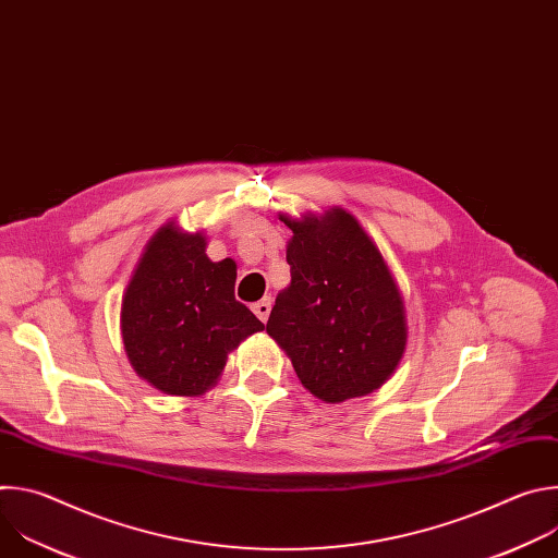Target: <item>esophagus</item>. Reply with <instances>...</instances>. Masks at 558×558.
<instances>
[{"label":"esophagus","mask_w":558,"mask_h":558,"mask_svg":"<svg viewBox=\"0 0 558 558\" xmlns=\"http://www.w3.org/2000/svg\"><path fill=\"white\" fill-rule=\"evenodd\" d=\"M252 308H254V313L260 317L263 323H267V317H269V313H271V298H263V300L256 302Z\"/></svg>","instance_id":"obj_1"}]
</instances>
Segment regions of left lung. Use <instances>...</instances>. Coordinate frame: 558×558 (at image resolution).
<instances>
[{
    "label": "left lung",
    "mask_w": 558,
    "mask_h": 558,
    "mask_svg": "<svg viewBox=\"0 0 558 558\" xmlns=\"http://www.w3.org/2000/svg\"><path fill=\"white\" fill-rule=\"evenodd\" d=\"M284 225L293 231L291 284L276 298L267 333L323 402L375 390L407 347L404 302L379 250L344 209Z\"/></svg>",
    "instance_id": "left-lung-1"
}]
</instances>
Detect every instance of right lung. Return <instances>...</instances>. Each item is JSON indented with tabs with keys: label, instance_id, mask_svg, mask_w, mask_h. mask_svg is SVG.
<instances>
[{
	"label": "right lung",
	"instance_id": "add662e5",
	"mask_svg": "<svg viewBox=\"0 0 558 558\" xmlns=\"http://www.w3.org/2000/svg\"><path fill=\"white\" fill-rule=\"evenodd\" d=\"M201 233L158 231L123 295L121 333L134 371L168 395H201L227 353L265 325L233 295L235 263H211Z\"/></svg>",
	"mask_w": 558,
	"mask_h": 558
}]
</instances>
